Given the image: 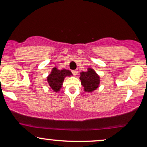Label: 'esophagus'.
Returning <instances> with one entry per match:
<instances>
[{
  "instance_id": "34e87169",
  "label": "esophagus",
  "mask_w": 147,
  "mask_h": 147,
  "mask_svg": "<svg viewBox=\"0 0 147 147\" xmlns=\"http://www.w3.org/2000/svg\"><path fill=\"white\" fill-rule=\"evenodd\" d=\"M78 73V70H73V71H72V74H73L74 76H76V75H77Z\"/></svg>"
}]
</instances>
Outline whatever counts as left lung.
I'll return each instance as SVG.
<instances>
[{
  "label": "left lung",
  "instance_id": "left-lung-1",
  "mask_svg": "<svg viewBox=\"0 0 147 147\" xmlns=\"http://www.w3.org/2000/svg\"><path fill=\"white\" fill-rule=\"evenodd\" d=\"M80 80L86 92H92L99 87L100 76L92 68H88L87 71L81 72Z\"/></svg>",
  "mask_w": 147,
  "mask_h": 147
}]
</instances>
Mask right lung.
I'll use <instances>...</instances> for the list:
<instances>
[{
    "label": "right lung",
    "mask_w": 147,
    "mask_h": 147,
    "mask_svg": "<svg viewBox=\"0 0 147 147\" xmlns=\"http://www.w3.org/2000/svg\"><path fill=\"white\" fill-rule=\"evenodd\" d=\"M72 76V73L67 69H58L54 67L51 70V74L47 78L48 84L54 92H59L63 85L64 78L66 76Z\"/></svg>",
    "instance_id": "add662e5"
}]
</instances>
